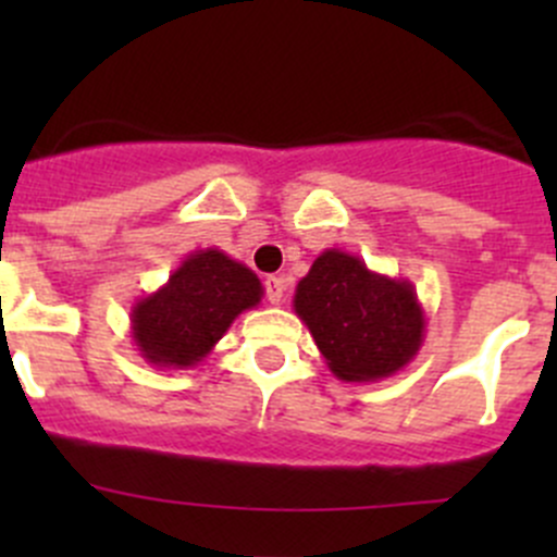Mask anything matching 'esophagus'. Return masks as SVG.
Returning <instances> with one entry per match:
<instances>
[{"label": "esophagus", "instance_id": "1", "mask_svg": "<svg viewBox=\"0 0 557 557\" xmlns=\"http://www.w3.org/2000/svg\"><path fill=\"white\" fill-rule=\"evenodd\" d=\"M263 288H267V299L272 301V305H283L285 290H288L283 277H267L263 280Z\"/></svg>", "mask_w": 557, "mask_h": 557}]
</instances>
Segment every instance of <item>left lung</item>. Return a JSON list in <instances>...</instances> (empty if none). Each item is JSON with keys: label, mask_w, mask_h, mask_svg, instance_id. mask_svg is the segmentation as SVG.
Masks as SVG:
<instances>
[{"label": "left lung", "mask_w": 557, "mask_h": 557, "mask_svg": "<svg viewBox=\"0 0 557 557\" xmlns=\"http://www.w3.org/2000/svg\"><path fill=\"white\" fill-rule=\"evenodd\" d=\"M294 310L331 374L377 383L401 372L425 339V312L409 280L369 269L345 250L320 252L299 280Z\"/></svg>", "instance_id": "1"}]
</instances>
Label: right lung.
I'll return each mask as SVG.
<instances>
[{
    "instance_id": "add662e5",
    "label": "right lung",
    "mask_w": 557,
    "mask_h": 557,
    "mask_svg": "<svg viewBox=\"0 0 557 557\" xmlns=\"http://www.w3.org/2000/svg\"><path fill=\"white\" fill-rule=\"evenodd\" d=\"M261 299V280L243 261L218 247L194 250L159 290L134 301V347L150 367L194 369Z\"/></svg>"
}]
</instances>
